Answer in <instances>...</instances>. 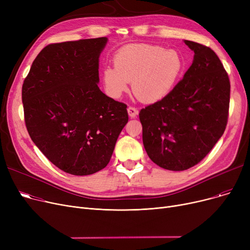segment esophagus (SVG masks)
<instances>
[{"label":"esophagus","instance_id":"1","mask_svg":"<svg viewBox=\"0 0 250 250\" xmlns=\"http://www.w3.org/2000/svg\"><path fill=\"white\" fill-rule=\"evenodd\" d=\"M127 113H128V115H129L130 118H135V117L138 115L139 111H138L137 108H135V107H133V106H128V107H127Z\"/></svg>","mask_w":250,"mask_h":250}]
</instances>
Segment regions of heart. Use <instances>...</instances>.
<instances>
[{
	"mask_svg": "<svg viewBox=\"0 0 250 250\" xmlns=\"http://www.w3.org/2000/svg\"><path fill=\"white\" fill-rule=\"evenodd\" d=\"M114 68L103 70L108 93L121 97L132 82L134 94L145 103H155L168 96L183 70V60L175 49L137 43L122 47L113 58Z\"/></svg>",
	"mask_w": 250,
	"mask_h": 250,
	"instance_id": "obj_1",
	"label": "heart"
}]
</instances>
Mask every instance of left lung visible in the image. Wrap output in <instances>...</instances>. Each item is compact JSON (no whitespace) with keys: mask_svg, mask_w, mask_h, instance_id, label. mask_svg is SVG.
<instances>
[{"mask_svg":"<svg viewBox=\"0 0 250 250\" xmlns=\"http://www.w3.org/2000/svg\"><path fill=\"white\" fill-rule=\"evenodd\" d=\"M193 62L164 99L141 109L143 144L158 166L182 171L200 163L224 134L230 81L215 51L185 41Z\"/></svg>","mask_w":250,"mask_h":250,"instance_id":"left-lung-1","label":"left lung"}]
</instances>
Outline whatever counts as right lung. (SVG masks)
Returning <instances> with one entry per match:
<instances>
[{"label":"right lung","instance_id":"right-lung-1","mask_svg":"<svg viewBox=\"0 0 250 250\" xmlns=\"http://www.w3.org/2000/svg\"><path fill=\"white\" fill-rule=\"evenodd\" d=\"M106 37L46 45L22 86L28 134L62 171L90 175L106 166L128 121L126 104L98 87Z\"/></svg>","mask_w":250,"mask_h":250}]
</instances>
